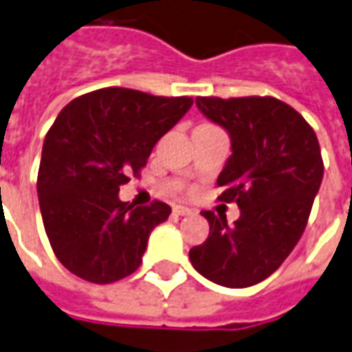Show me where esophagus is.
I'll list each match as a JSON object with an SVG mask.
<instances>
[{
  "mask_svg": "<svg viewBox=\"0 0 352 352\" xmlns=\"http://www.w3.org/2000/svg\"><path fill=\"white\" fill-rule=\"evenodd\" d=\"M174 213L179 217H187V215H192L195 211L191 208H186V206H174Z\"/></svg>",
  "mask_w": 352,
  "mask_h": 352,
  "instance_id": "obj_1",
  "label": "esophagus"
}]
</instances>
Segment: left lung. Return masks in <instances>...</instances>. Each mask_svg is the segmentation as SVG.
<instances>
[{
  "mask_svg": "<svg viewBox=\"0 0 352 352\" xmlns=\"http://www.w3.org/2000/svg\"><path fill=\"white\" fill-rule=\"evenodd\" d=\"M200 113L228 133L232 155L219 174L221 200L237 202L234 224L213 211L192 267L224 287H248L278 269L298 243L323 179L319 142L297 111L271 96L197 98Z\"/></svg>",
  "mask_w": 352,
  "mask_h": 352,
  "instance_id": "8db88e82",
  "label": "left lung"
}]
</instances>
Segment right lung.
Instances as JSON below:
<instances>
[{
	"instance_id": "right-lung-1",
	"label": "right lung",
	"mask_w": 352,
	"mask_h": 352,
	"mask_svg": "<svg viewBox=\"0 0 352 352\" xmlns=\"http://www.w3.org/2000/svg\"><path fill=\"white\" fill-rule=\"evenodd\" d=\"M192 98L100 89L72 100L42 146L36 192L57 260L79 278L111 284L141 265L148 237L170 208L122 202L120 186L137 174Z\"/></svg>"
}]
</instances>
